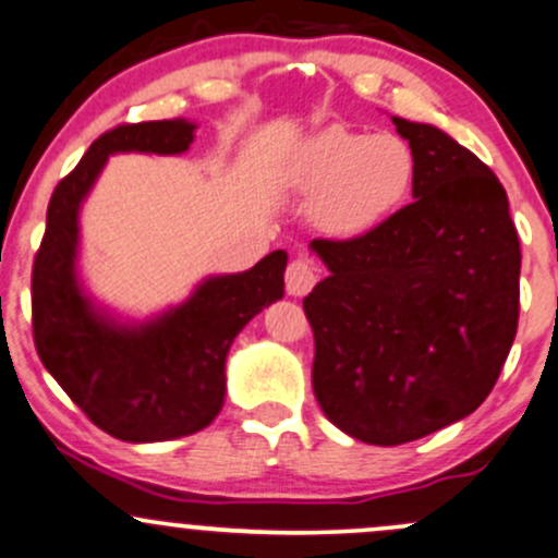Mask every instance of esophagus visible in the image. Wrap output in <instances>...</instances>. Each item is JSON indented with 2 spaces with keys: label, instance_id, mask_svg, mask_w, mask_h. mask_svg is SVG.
Here are the masks:
<instances>
[{
  "label": "esophagus",
  "instance_id": "1",
  "mask_svg": "<svg viewBox=\"0 0 558 558\" xmlns=\"http://www.w3.org/2000/svg\"><path fill=\"white\" fill-rule=\"evenodd\" d=\"M284 281H287V292L301 298L305 292H311V287L316 284V268L311 266L305 257H295V260H290V266H287Z\"/></svg>",
  "mask_w": 558,
  "mask_h": 558
}]
</instances>
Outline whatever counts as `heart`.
Listing matches in <instances>:
<instances>
[{
	"label": "heart",
	"mask_w": 558,
	"mask_h": 558,
	"mask_svg": "<svg viewBox=\"0 0 558 558\" xmlns=\"http://www.w3.org/2000/svg\"><path fill=\"white\" fill-rule=\"evenodd\" d=\"M417 157L404 137L329 128L311 137L295 161V183L316 196L314 220L329 236L377 229L412 196Z\"/></svg>",
	"instance_id": "1"
}]
</instances>
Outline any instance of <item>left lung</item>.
Listing matches in <instances>:
<instances>
[{
	"mask_svg": "<svg viewBox=\"0 0 558 558\" xmlns=\"http://www.w3.org/2000/svg\"><path fill=\"white\" fill-rule=\"evenodd\" d=\"M415 199L353 239H314L329 277L303 298L314 397L340 430L404 445L471 415L519 327V233L495 172L430 124L393 119Z\"/></svg>",
	"mask_w": 558,
	"mask_h": 558,
	"instance_id": "left-lung-1",
	"label": "left lung"
}]
</instances>
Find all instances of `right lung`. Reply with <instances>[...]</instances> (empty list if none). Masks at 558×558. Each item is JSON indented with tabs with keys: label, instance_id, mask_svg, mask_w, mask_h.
<instances>
[{
	"label": "right lung",
	"instance_id": "right-lung-1",
	"mask_svg": "<svg viewBox=\"0 0 558 558\" xmlns=\"http://www.w3.org/2000/svg\"><path fill=\"white\" fill-rule=\"evenodd\" d=\"M194 141L183 119L124 122L87 148L56 185L34 257L32 327L47 373L71 401L122 441H165L215 421L226 393V353L239 329L284 295L287 253L244 274L207 279L189 303L137 329L95 314L74 279L76 213L113 151L181 154Z\"/></svg>",
	"mask_w": 558,
	"mask_h": 558
}]
</instances>
